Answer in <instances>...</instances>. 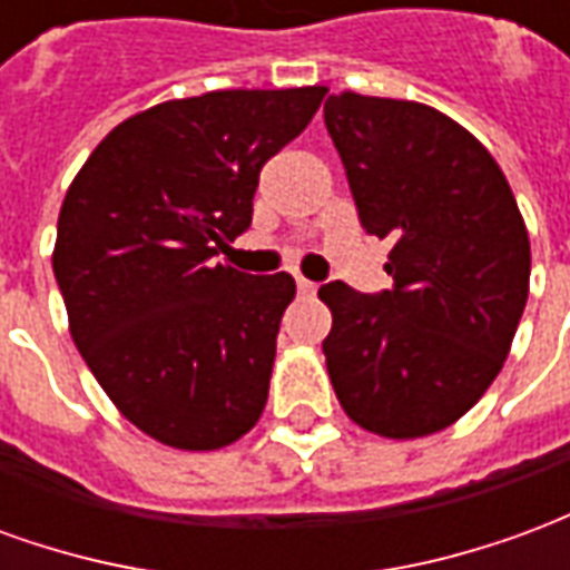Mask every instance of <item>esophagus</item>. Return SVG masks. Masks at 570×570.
Segmentation results:
<instances>
[{
    "instance_id": "esophagus-1",
    "label": "esophagus",
    "mask_w": 570,
    "mask_h": 570,
    "mask_svg": "<svg viewBox=\"0 0 570 570\" xmlns=\"http://www.w3.org/2000/svg\"><path fill=\"white\" fill-rule=\"evenodd\" d=\"M296 286L302 296H314V293H317V284H314V281H305V277H296Z\"/></svg>"
}]
</instances>
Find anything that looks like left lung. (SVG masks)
Listing matches in <instances>:
<instances>
[{
    "instance_id": "left-lung-1",
    "label": "left lung",
    "mask_w": 570,
    "mask_h": 570,
    "mask_svg": "<svg viewBox=\"0 0 570 570\" xmlns=\"http://www.w3.org/2000/svg\"><path fill=\"white\" fill-rule=\"evenodd\" d=\"M323 121L360 223L394 240L391 289L317 293L335 396L370 433L430 436L476 406L510 354L531 277L522 213L489 149L430 106L330 94Z\"/></svg>"
}]
</instances>
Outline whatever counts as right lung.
I'll list each match as a JSON object with an SVG mask.
<instances>
[{
	"label": "right lung",
	"instance_id": "right-lung-1",
	"mask_svg": "<svg viewBox=\"0 0 570 570\" xmlns=\"http://www.w3.org/2000/svg\"><path fill=\"white\" fill-rule=\"evenodd\" d=\"M326 88L210 91L130 116L72 179L55 277L81 357L151 440L213 452L259 421L296 281L213 256L253 219L262 164Z\"/></svg>",
	"mask_w": 570,
	"mask_h": 570
}]
</instances>
